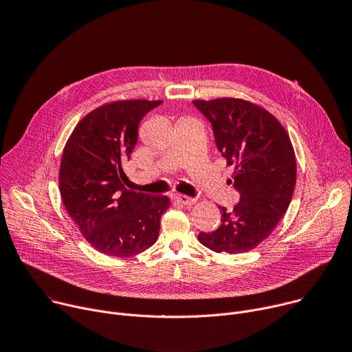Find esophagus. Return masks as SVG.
Masks as SVG:
<instances>
[{
    "instance_id": "esophagus-1",
    "label": "esophagus",
    "mask_w": 352,
    "mask_h": 352,
    "mask_svg": "<svg viewBox=\"0 0 352 352\" xmlns=\"http://www.w3.org/2000/svg\"><path fill=\"white\" fill-rule=\"evenodd\" d=\"M173 200H174V202L179 204V205H184V206H190V205H193L196 202L195 197H189V196L181 195V193H174L173 195Z\"/></svg>"
}]
</instances>
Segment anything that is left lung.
<instances>
[{
	"mask_svg": "<svg viewBox=\"0 0 352 352\" xmlns=\"http://www.w3.org/2000/svg\"><path fill=\"white\" fill-rule=\"evenodd\" d=\"M193 106L212 124L227 164L235 167L230 182L239 192L232 212L220 206V227L197 239L219 254L248 252L272 234L289 206L296 181L292 143L274 116L245 100H195Z\"/></svg>",
	"mask_w": 352,
	"mask_h": 352,
	"instance_id": "obj_1",
	"label": "left lung"
}]
</instances>
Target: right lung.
Here are the masks:
<instances>
[{"label":"right lung","mask_w":352,"mask_h":352,"mask_svg":"<svg viewBox=\"0 0 352 352\" xmlns=\"http://www.w3.org/2000/svg\"><path fill=\"white\" fill-rule=\"evenodd\" d=\"M162 103L122 100L98 107L65 144L60 167L64 206L86 241L104 255L133 256L159 238L170 199L126 189L124 166L138 142L139 122Z\"/></svg>","instance_id":"1"}]
</instances>
